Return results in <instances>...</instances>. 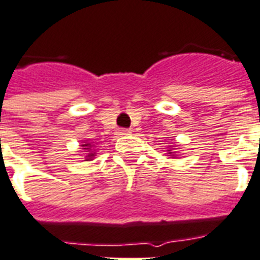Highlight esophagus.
Listing matches in <instances>:
<instances>
[{"label":"esophagus","instance_id":"1","mask_svg":"<svg viewBox=\"0 0 260 260\" xmlns=\"http://www.w3.org/2000/svg\"><path fill=\"white\" fill-rule=\"evenodd\" d=\"M119 134H120V135H123V136H126V135H131V134H132V131H131V129H120Z\"/></svg>","mask_w":260,"mask_h":260}]
</instances>
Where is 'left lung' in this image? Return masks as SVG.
<instances>
[{
	"mask_svg": "<svg viewBox=\"0 0 260 260\" xmlns=\"http://www.w3.org/2000/svg\"><path fill=\"white\" fill-rule=\"evenodd\" d=\"M171 141H172V140H171ZM175 147H178V145H175V144L168 145V149H167V152H168V156H171V157H174V159H175V157H176V156H178V155H176V153H175V151H174Z\"/></svg>",
	"mask_w": 260,
	"mask_h": 260,
	"instance_id": "obj_1",
	"label": "left lung"
}]
</instances>
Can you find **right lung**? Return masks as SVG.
I'll use <instances>...</instances> for the list:
<instances>
[{"mask_svg": "<svg viewBox=\"0 0 260 260\" xmlns=\"http://www.w3.org/2000/svg\"><path fill=\"white\" fill-rule=\"evenodd\" d=\"M82 149H84V153H85V161H89V160H93L94 159V156L97 155L96 153V147L97 144L96 143H90L89 140H85V141H82V144H81Z\"/></svg>", "mask_w": 260, "mask_h": 260, "instance_id": "obj_1", "label": "right lung"}]
</instances>
